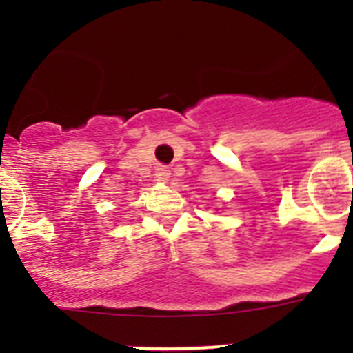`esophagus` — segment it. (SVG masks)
<instances>
[{"label": "esophagus", "instance_id": "1", "mask_svg": "<svg viewBox=\"0 0 353 353\" xmlns=\"http://www.w3.org/2000/svg\"><path fill=\"white\" fill-rule=\"evenodd\" d=\"M170 170H168V168H164V166H159L157 170H155V180H157V182H161V183H166L168 180H170Z\"/></svg>", "mask_w": 353, "mask_h": 353}]
</instances>
